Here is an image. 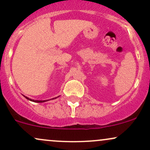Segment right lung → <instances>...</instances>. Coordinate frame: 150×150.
Masks as SVG:
<instances>
[{
	"instance_id": "right-lung-1",
	"label": "right lung",
	"mask_w": 150,
	"mask_h": 150,
	"mask_svg": "<svg viewBox=\"0 0 150 150\" xmlns=\"http://www.w3.org/2000/svg\"><path fill=\"white\" fill-rule=\"evenodd\" d=\"M27 98V99H29V100H30V101H35V102H44V101H37V100H36V101H34V100H32V99H29L28 97H26Z\"/></svg>"
}]
</instances>
